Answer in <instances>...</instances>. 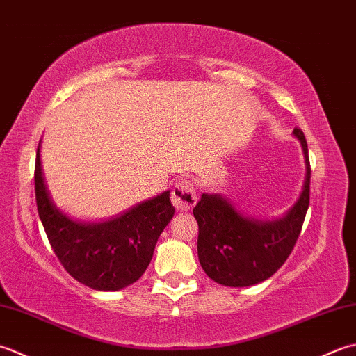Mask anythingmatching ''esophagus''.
Here are the masks:
<instances>
[{
  "label": "esophagus",
  "mask_w": 356,
  "mask_h": 356,
  "mask_svg": "<svg viewBox=\"0 0 356 356\" xmlns=\"http://www.w3.org/2000/svg\"><path fill=\"white\" fill-rule=\"evenodd\" d=\"M198 197L191 179H181L172 188V204L179 212H187L197 204Z\"/></svg>",
  "instance_id": "1"
}]
</instances>
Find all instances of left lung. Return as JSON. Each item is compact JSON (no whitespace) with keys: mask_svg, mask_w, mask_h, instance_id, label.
<instances>
[{"mask_svg":"<svg viewBox=\"0 0 356 356\" xmlns=\"http://www.w3.org/2000/svg\"><path fill=\"white\" fill-rule=\"evenodd\" d=\"M306 158V181L293 207L275 221L238 212L221 195L202 193L193 207L198 222V259L209 278L229 287H248L270 278L286 263L298 239L310 201V161L302 130L295 127Z\"/></svg>","mask_w":356,"mask_h":356,"instance_id":"left-lung-1","label":"left lung"}]
</instances>
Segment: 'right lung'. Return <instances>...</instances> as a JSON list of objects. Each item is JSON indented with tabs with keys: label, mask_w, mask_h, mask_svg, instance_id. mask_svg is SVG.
I'll list each match as a JSON object with an SVG mask.
<instances>
[{
	"label": "right lung",
	"mask_w": 356,
	"mask_h": 356,
	"mask_svg": "<svg viewBox=\"0 0 356 356\" xmlns=\"http://www.w3.org/2000/svg\"><path fill=\"white\" fill-rule=\"evenodd\" d=\"M170 192L141 202L111 221L76 222L56 209L44 183L40 146L35 197L49 243L64 269L95 290H120L146 272L159 235L175 213Z\"/></svg>",
	"instance_id": "1"
}]
</instances>
